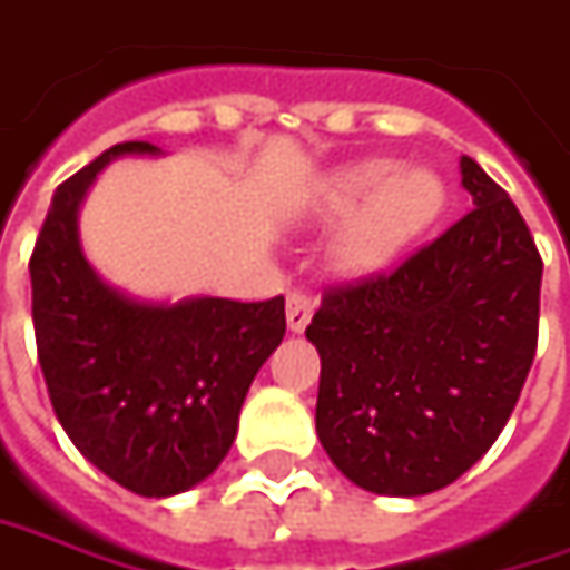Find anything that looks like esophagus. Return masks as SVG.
Instances as JSON below:
<instances>
[{"mask_svg": "<svg viewBox=\"0 0 570 570\" xmlns=\"http://www.w3.org/2000/svg\"><path fill=\"white\" fill-rule=\"evenodd\" d=\"M312 318V296L303 289H289L286 293V325L289 332H303Z\"/></svg>", "mask_w": 570, "mask_h": 570, "instance_id": "esophagus-1", "label": "esophagus"}]
</instances>
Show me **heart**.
<instances>
[{
    "label": "heart",
    "instance_id": "heart-1",
    "mask_svg": "<svg viewBox=\"0 0 570 570\" xmlns=\"http://www.w3.org/2000/svg\"><path fill=\"white\" fill-rule=\"evenodd\" d=\"M443 210V185L424 168L392 159L347 165L325 190V213L347 216L334 238V264L347 274H370L395 261Z\"/></svg>",
    "mask_w": 570,
    "mask_h": 570
}]
</instances>
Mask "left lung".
Returning <instances> with one entry per match:
<instances>
[{"instance_id":"obj_1","label":"left lung","mask_w":570,"mask_h":570,"mask_svg":"<svg viewBox=\"0 0 570 570\" xmlns=\"http://www.w3.org/2000/svg\"><path fill=\"white\" fill-rule=\"evenodd\" d=\"M472 210L392 271L325 289L306 337L322 357L315 431L373 494L453 484L504 431L539 341L542 258L513 207L462 156Z\"/></svg>"}]
</instances>
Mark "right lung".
Masks as SVG:
<instances>
[{"mask_svg": "<svg viewBox=\"0 0 570 570\" xmlns=\"http://www.w3.org/2000/svg\"><path fill=\"white\" fill-rule=\"evenodd\" d=\"M149 142H117L66 178L31 252V315L50 405L76 450L142 498L204 482L229 453L261 363L284 341V296L146 306L105 284L76 213L95 175Z\"/></svg>", "mask_w": 570, "mask_h": 570, "instance_id": "add662e5", "label": "right lung"}]
</instances>
